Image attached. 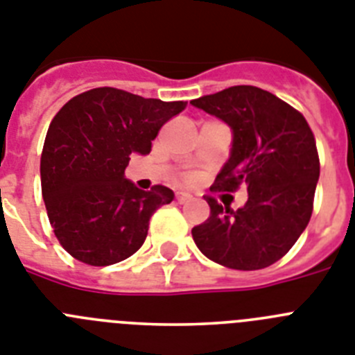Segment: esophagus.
<instances>
[{"mask_svg": "<svg viewBox=\"0 0 355 355\" xmlns=\"http://www.w3.org/2000/svg\"><path fill=\"white\" fill-rule=\"evenodd\" d=\"M191 198H193V196H191L189 193H182V191L175 193V200H177L178 203H186V202H189Z\"/></svg>", "mask_w": 355, "mask_h": 355, "instance_id": "1", "label": "esophagus"}]
</instances>
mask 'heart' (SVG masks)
<instances>
[{
    "label": "heart",
    "instance_id": "heart-1",
    "mask_svg": "<svg viewBox=\"0 0 355 355\" xmlns=\"http://www.w3.org/2000/svg\"><path fill=\"white\" fill-rule=\"evenodd\" d=\"M186 180H191V177H187V178H186Z\"/></svg>",
    "mask_w": 355,
    "mask_h": 355
}]
</instances>
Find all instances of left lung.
Segmentation results:
<instances>
[{
  "instance_id": "left-lung-1",
  "label": "left lung",
  "mask_w": 355,
  "mask_h": 355,
  "mask_svg": "<svg viewBox=\"0 0 355 355\" xmlns=\"http://www.w3.org/2000/svg\"><path fill=\"white\" fill-rule=\"evenodd\" d=\"M191 103L232 128V153L212 193L245 184L241 209L205 196L211 214L191 230L205 257L232 270H263L284 257L306 230L320 177L316 141L306 118L275 94L234 85Z\"/></svg>"
}]
</instances>
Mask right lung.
Here are the masks:
<instances>
[{"instance_id":"1","label":"right lung","mask_w":355,"mask_h":355,"mask_svg":"<svg viewBox=\"0 0 355 355\" xmlns=\"http://www.w3.org/2000/svg\"><path fill=\"white\" fill-rule=\"evenodd\" d=\"M186 101H160L114 87L71 98L51 119L41 155L49 223L64 250L89 266L125 261L143 246L150 218L173 191H141L125 178L132 155L152 141Z\"/></svg>"}]
</instances>
